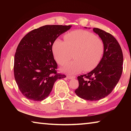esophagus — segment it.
I'll use <instances>...</instances> for the list:
<instances>
[{"instance_id": "obj_1", "label": "esophagus", "mask_w": 131, "mask_h": 131, "mask_svg": "<svg viewBox=\"0 0 131 131\" xmlns=\"http://www.w3.org/2000/svg\"><path fill=\"white\" fill-rule=\"evenodd\" d=\"M75 77L74 76H70V75H68V76H67V78L68 79H74V78H75Z\"/></svg>"}]
</instances>
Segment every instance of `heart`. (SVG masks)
<instances>
[{
	"instance_id": "heart-1",
	"label": "heart",
	"mask_w": 131,
	"mask_h": 131,
	"mask_svg": "<svg viewBox=\"0 0 131 131\" xmlns=\"http://www.w3.org/2000/svg\"><path fill=\"white\" fill-rule=\"evenodd\" d=\"M65 41L57 39L52 45V52L57 62L65 65L73 58L75 60L63 68L69 73H77L84 70L90 72L101 62L105 51L103 41L87 30L72 31L64 36Z\"/></svg>"
}]
</instances>
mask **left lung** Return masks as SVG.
Masks as SVG:
<instances>
[{
	"mask_svg": "<svg viewBox=\"0 0 131 131\" xmlns=\"http://www.w3.org/2000/svg\"><path fill=\"white\" fill-rule=\"evenodd\" d=\"M93 30L103 41L104 54L95 69L77 77L79 85L74 91L80 97L91 101L109 95L118 83L123 69V51L115 37L101 29L94 28Z\"/></svg>",
	"mask_w": 131,
	"mask_h": 131,
	"instance_id": "left-lung-1",
	"label": "left lung"
}]
</instances>
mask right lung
Instances as JSON below:
<instances>
[{
	"mask_svg": "<svg viewBox=\"0 0 131 131\" xmlns=\"http://www.w3.org/2000/svg\"><path fill=\"white\" fill-rule=\"evenodd\" d=\"M71 26L44 25L30 31L19 42L14 56V73L19 90L26 98L44 100L57 80L66 77L57 72L52 47L57 37Z\"/></svg>",
	"mask_w": 131,
	"mask_h": 131,
	"instance_id": "obj_1",
	"label": "right lung"
}]
</instances>
